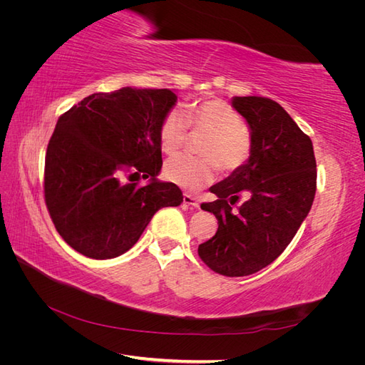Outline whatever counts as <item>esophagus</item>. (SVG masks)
Here are the masks:
<instances>
[{
	"label": "esophagus",
	"instance_id": "1",
	"mask_svg": "<svg viewBox=\"0 0 365 365\" xmlns=\"http://www.w3.org/2000/svg\"><path fill=\"white\" fill-rule=\"evenodd\" d=\"M182 201L187 205H192L195 208H200V200H197V197H195V196H192V195H189V193H184Z\"/></svg>",
	"mask_w": 365,
	"mask_h": 365
}]
</instances>
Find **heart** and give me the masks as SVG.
Wrapping results in <instances>:
<instances>
[{
  "mask_svg": "<svg viewBox=\"0 0 365 365\" xmlns=\"http://www.w3.org/2000/svg\"><path fill=\"white\" fill-rule=\"evenodd\" d=\"M189 129L205 132L200 153L204 158L178 155L164 165L169 181L185 190L197 192L212 182L217 168L233 173L250 161L252 141L236 109L219 98H210L189 106L187 115L180 108L169 109L163 117L158 138L165 153L178 152L189 137Z\"/></svg>",
  "mask_w": 365,
  "mask_h": 365,
  "instance_id": "1",
  "label": "heart"
}]
</instances>
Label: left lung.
<instances>
[{"instance_id": "1", "label": "left lung", "mask_w": 365, "mask_h": 365, "mask_svg": "<svg viewBox=\"0 0 365 365\" xmlns=\"http://www.w3.org/2000/svg\"><path fill=\"white\" fill-rule=\"evenodd\" d=\"M251 129L252 152L244 168L213 185L217 196L201 208L217 219L216 235L197 248L210 269L244 277L268 267L291 244L317 190L312 141L291 115L267 97H235ZM247 196L237 210L232 205Z\"/></svg>"}]
</instances>
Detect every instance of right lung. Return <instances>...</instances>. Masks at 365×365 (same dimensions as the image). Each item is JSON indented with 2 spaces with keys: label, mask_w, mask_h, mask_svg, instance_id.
I'll list each match as a JSON object with an SVG mask.
<instances>
[{
  "label": "right lung",
  "mask_w": 365,
  "mask_h": 365,
  "mask_svg": "<svg viewBox=\"0 0 365 365\" xmlns=\"http://www.w3.org/2000/svg\"><path fill=\"white\" fill-rule=\"evenodd\" d=\"M176 96L121 88L96 93L63 113L48 141L43 200L58 233L77 252L113 259L137 244L152 216L182 202L160 182L158 129ZM151 178L149 185L141 179Z\"/></svg>",
  "instance_id": "add662e5"
}]
</instances>
